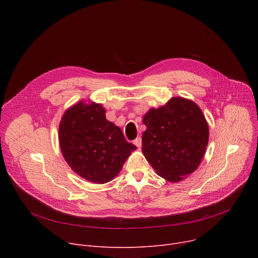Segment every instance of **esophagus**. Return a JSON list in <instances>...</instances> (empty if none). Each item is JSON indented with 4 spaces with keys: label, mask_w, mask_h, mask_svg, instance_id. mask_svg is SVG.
Returning a JSON list of instances; mask_svg holds the SVG:
<instances>
[{
    "label": "esophagus",
    "mask_w": 258,
    "mask_h": 258,
    "mask_svg": "<svg viewBox=\"0 0 258 258\" xmlns=\"http://www.w3.org/2000/svg\"><path fill=\"white\" fill-rule=\"evenodd\" d=\"M134 144L136 145L137 147H141V145H142V140H141V138L138 137L137 139H135V140H134Z\"/></svg>",
    "instance_id": "34e87169"
}]
</instances>
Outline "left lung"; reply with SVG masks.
Segmentation results:
<instances>
[{"instance_id":"left-lung-1","label":"left lung","mask_w":258,"mask_h":258,"mask_svg":"<svg viewBox=\"0 0 258 258\" xmlns=\"http://www.w3.org/2000/svg\"><path fill=\"white\" fill-rule=\"evenodd\" d=\"M142 153L157 174L178 183L201 164L209 140V126L200 106L172 97L143 116Z\"/></svg>"}]
</instances>
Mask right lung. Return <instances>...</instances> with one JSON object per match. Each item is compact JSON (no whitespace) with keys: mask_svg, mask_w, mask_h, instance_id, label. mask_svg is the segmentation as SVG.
<instances>
[{"mask_svg":"<svg viewBox=\"0 0 258 258\" xmlns=\"http://www.w3.org/2000/svg\"><path fill=\"white\" fill-rule=\"evenodd\" d=\"M61 154L71 169L83 179L104 184L119 174L137 147L105 118L100 103L80 100L64 112L59 122Z\"/></svg>","mask_w":258,"mask_h":258,"instance_id":"right-lung-1","label":"right lung"}]
</instances>
